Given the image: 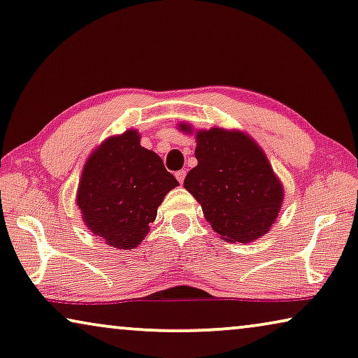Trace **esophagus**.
<instances>
[{
    "instance_id": "esophagus-1",
    "label": "esophagus",
    "mask_w": 358,
    "mask_h": 358,
    "mask_svg": "<svg viewBox=\"0 0 358 358\" xmlns=\"http://www.w3.org/2000/svg\"><path fill=\"white\" fill-rule=\"evenodd\" d=\"M175 177H177V180L180 181L181 185H183V181H185V177H186V172L185 170H178L177 173H175Z\"/></svg>"
}]
</instances>
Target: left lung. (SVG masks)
Instances as JSON below:
<instances>
[{
	"instance_id": "left-lung-1",
	"label": "left lung",
	"mask_w": 358,
	"mask_h": 358,
	"mask_svg": "<svg viewBox=\"0 0 358 358\" xmlns=\"http://www.w3.org/2000/svg\"><path fill=\"white\" fill-rule=\"evenodd\" d=\"M180 130L191 133L188 124ZM197 165L185 178L206 220L222 239L252 243L278 217L285 191L265 152L243 131L210 128L196 133Z\"/></svg>"
}]
</instances>
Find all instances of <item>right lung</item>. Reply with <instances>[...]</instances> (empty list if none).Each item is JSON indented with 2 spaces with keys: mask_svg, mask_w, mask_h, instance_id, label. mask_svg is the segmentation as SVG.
<instances>
[{
  "mask_svg": "<svg viewBox=\"0 0 358 358\" xmlns=\"http://www.w3.org/2000/svg\"><path fill=\"white\" fill-rule=\"evenodd\" d=\"M178 186L162 159L127 130L96 148L85 164L77 206L94 236L110 248L135 249L149 231L165 194Z\"/></svg>",
  "mask_w": 358,
  "mask_h": 358,
  "instance_id": "right-lung-1",
  "label": "right lung"
}]
</instances>
